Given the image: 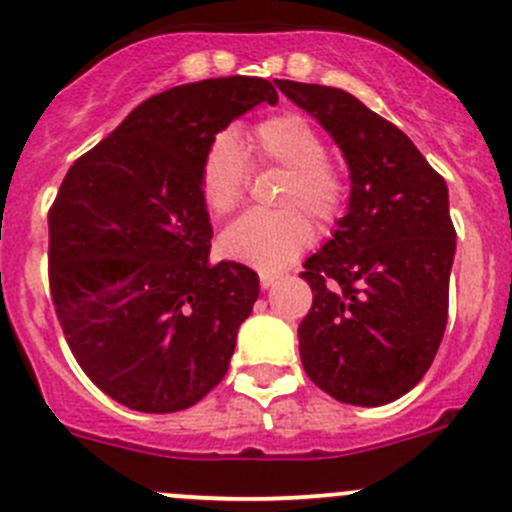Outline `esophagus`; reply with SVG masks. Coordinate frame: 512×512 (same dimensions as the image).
Returning a JSON list of instances; mask_svg holds the SVG:
<instances>
[{"mask_svg": "<svg viewBox=\"0 0 512 512\" xmlns=\"http://www.w3.org/2000/svg\"><path fill=\"white\" fill-rule=\"evenodd\" d=\"M277 275H272V272H260V287L262 289H270L272 285H275Z\"/></svg>", "mask_w": 512, "mask_h": 512, "instance_id": "esophagus-1", "label": "esophagus"}]
</instances>
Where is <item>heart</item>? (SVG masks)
<instances>
[{"label":"heart","instance_id":"obj_1","mask_svg":"<svg viewBox=\"0 0 512 512\" xmlns=\"http://www.w3.org/2000/svg\"><path fill=\"white\" fill-rule=\"evenodd\" d=\"M250 146L262 165L287 170L277 205L282 210H250L220 237L225 257L262 270H280L314 240V227L332 225L347 203L344 175L327 160V143L307 118L277 113L250 131ZM250 180V160L240 138L220 131L200 163L198 183L205 208L223 218L240 205Z\"/></svg>","mask_w":512,"mask_h":512}]
</instances>
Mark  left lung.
<instances>
[{"mask_svg":"<svg viewBox=\"0 0 512 512\" xmlns=\"http://www.w3.org/2000/svg\"><path fill=\"white\" fill-rule=\"evenodd\" d=\"M277 86L332 133L352 173L347 215L299 275L312 287L297 329L302 366L342 404H389L423 379L446 332L456 255L446 180L347 91Z\"/></svg>","mask_w":512,"mask_h":512,"instance_id":"obj_1","label":"left lung"}]
</instances>
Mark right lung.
<instances>
[{
  "mask_svg": "<svg viewBox=\"0 0 512 512\" xmlns=\"http://www.w3.org/2000/svg\"><path fill=\"white\" fill-rule=\"evenodd\" d=\"M255 76L205 79L151 96L66 173L49 208V289L71 354L91 381L143 414L198 404L223 381L260 282L210 265L200 163L257 103Z\"/></svg>",
  "mask_w": 512,
  "mask_h": 512,
  "instance_id": "1",
  "label": "right lung"
}]
</instances>
